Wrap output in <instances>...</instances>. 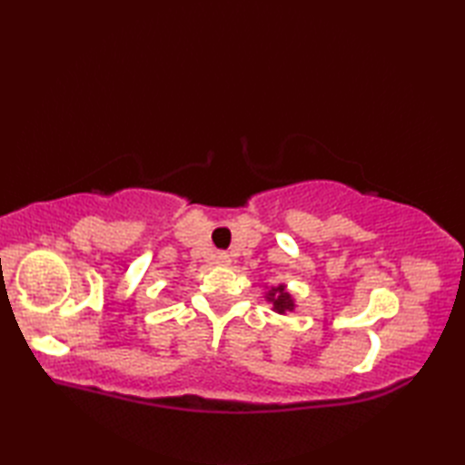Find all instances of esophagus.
Segmentation results:
<instances>
[{"mask_svg": "<svg viewBox=\"0 0 465 465\" xmlns=\"http://www.w3.org/2000/svg\"><path fill=\"white\" fill-rule=\"evenodd\" d=\"M217 263H220V265H227V263H230V258H227L225 253H220V255H217Z\"/></svg>", "mask_w": 465, "mask_h": 465, "instance_id": "1", "label": "esophagus"}]
</instances>
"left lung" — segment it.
I'll list each match as a JSON object with an SVG mask.
<instances>
[{
	"label": "left lung",
	"mask_w": 465,
	"mask_h": 465,
	"mask_svg": "<svg viewBox=\"0 0 465 465\" xmlns=\"http://www.w3.org/2000/svg\"><path fill=\"white\" fill-rule=\"evenodd\" d=\"M265 300H268L273 305V312H278V313H285V312L295 310V302L292 298V293L285 290V285L272 288L268 293H265Z\"/></svg>",
	"instance_id": "obj_1"
}]
</instances>
